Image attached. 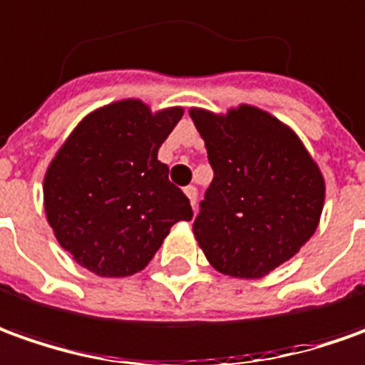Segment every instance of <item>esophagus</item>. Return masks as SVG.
<instances>
[{
    "label": "esophagus",
    "mask_w": 365,
    "mask_h": 365,
    "mask_svg": "<svg viewBox=\"0 0 365 365\" xmlns=\"http://www.w3.org/2000/svg\"><path fill=\"white\" fill-rule=\"evenodd\" d=\"M185 195H187L188 200H190V205L195 207V205H197V197H198L197 187H192V185H190V187H187L185 188Z\"/></svg>",
    "instance_id": "34e87169"
}]
</instances>
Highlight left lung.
Instances as JSON below:
<instances>
[{
    "label": "left lung",
    "instance_id": "left-lung-1",
    "mask_svg": "<svg viewBox=\"0 0 365 365\" xmlns=\"http://www.w3.org/2000/svg\"><path fill=\"white\" fill-rule=\"evenodd\" d=\"M190 119L215 173L192 232L218 272L262 278L314 235L324 178L300 139L264 110L192 109Z\"/></svg>",
    "mask_w": 365,
    "mask_h": 365
}]
</instances>
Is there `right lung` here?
I'll list each match as a JSON object with an SVG mask.
<instances>
[{
    "instance_id": "obj_1",
    "label": "right lung",
    "mask_w": 365,
    "mask_h": 365,
    "mask_svg": "<svg viewBox=\"0 0 365 365\" xmlns=\"http://www.w3.org/2000/svg\"><path fill=\"white\" fill-rule=\"evenodd\" d=\"M182 109L150 113L119 101L77 125L45 175L47 220L75 262L99 276H130L155 256L170 226L190 220L187 195L157 158Z\"/></svg>"
}]
</instances>
